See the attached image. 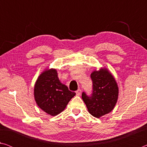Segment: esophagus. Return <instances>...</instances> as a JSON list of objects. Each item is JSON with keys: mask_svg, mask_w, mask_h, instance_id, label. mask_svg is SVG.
Listing matches in <instances>:
<instances>
[{"mask_svg": "<svg viewBox=\"0 0 147 147\" xmlns=\"http://www.w3.org/2000/svg\"><path fill=\"white\" fill-rule=\"evenodd\" d=\"M76 95H77V96H80V94H81V90H80V89H78V90H77V91H76Z\"/></svg>", "mask_w": 147, "mask_h": 147, "instance_id": "1", "label": "esophagus"}]
</instances>
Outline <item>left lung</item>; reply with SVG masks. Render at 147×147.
I'll use <instances>...</instances> for the list:
<instances>
[{"label":"left lung","instance_id":"8db88e82","mask_svg":"<svg viewBox=\"0 0 147 147\" xmlns=\"http://www.w3.org/2000/svg\"><path fill=\"white\" fill-rule=\"evenodd\" d=\"M93 91L91 96L83 92L82 98L91 115L99 118L113 110L118 99L119 88L112 74L106 68L91 74Z\"/></svg>","mask_w":147,"mask_h":147}]
</instances>
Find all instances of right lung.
<instances>
[{
    "label": "right lung",
    "instance_id": "obj_1",
    "mask_svg": "<svg viewBox=\"0 0 147 147\" xmlns=\"http://www.w3.org/2000/svg\"><path fill=\"white\" fill-rule=\"evenodd\" d=\"M75 94L60 82L54 69L43 71L34 86V98L37 104L42 110L52 116L63 111Z\"/></svg>",
    "mask_w": 147,
    "mask_h": 147
}]
</instances>
